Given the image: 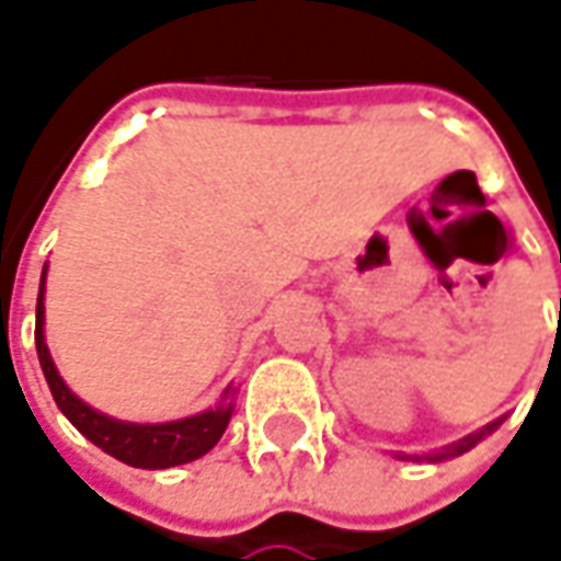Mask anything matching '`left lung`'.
I'll return each mask as SVG.
<instances>
[{
  "instance_id": "8db88e82",
  "label": "left lung",
  "mask_w": 561,
  "mask_h": 561,
  "mask_svg": "<svg viewBox=\"0 0 561 561\" xmlns=\"http://www.w3.org/2000/svg\"><path fill=\"white\" fill-rule=\"evenodd\" d=\"M501 425V419H495V422H489L485 428H480L477 434H468L465 440H458V444L453 446H444V449H437V453H394V456L401 458V461H444V458H453V456H461V453H468L471 446H477L480 440H483L485 434H492V431L499 428Z\"/></svg>"
}]
</instances>
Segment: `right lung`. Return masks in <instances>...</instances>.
Instances as JSON below:
<instances>
[{"label":"right lung","mask_w":561,"mask_h":561,"mask_svg":"<svg viewBox=\"0 0 561 561\" xmlns=\"http://www.w3.org/2000/svg\"><path fill=\"white\" fill-rule=\"evenodd\" d=\"M45 270H42V288H38V304H35V348H38L42 374L48 379V389L62 410V416L69 419L90 444H96L103 453L115 456L124 465H133V468L160 471V468H175V465L206 456L221 440L227 422L233 416V401H227L230 389L225 391V401L215 410L179 419V422H158V425L121 422V419L105 416L100 410L88 407L78 394L69 391V386L62 382V376L50 362L48 343H45Z\"/></svg>","instance_id":"add662e5"}]
</instances>
